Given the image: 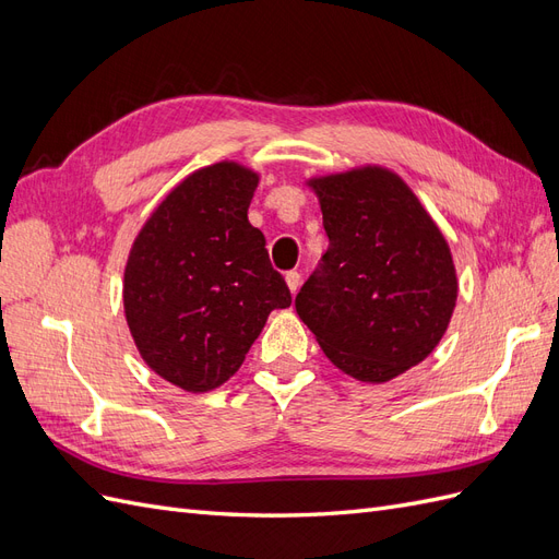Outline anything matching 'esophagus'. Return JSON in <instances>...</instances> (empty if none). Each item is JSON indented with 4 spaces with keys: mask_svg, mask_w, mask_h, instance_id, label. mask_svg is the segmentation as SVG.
Wrapping results in <instances>:
<instances>
[{
    "mask_svg": "<svg viewBox=\"0 0 559 559\" xmlns=\"http://www.w3.org/2000/svg\"><path fill=\"white\" fill-rule=\"evenodd\" d=\"M284 280H286V286H289V292L296 294L298 286H300V273H296V270H289V273L284 275Z\"/></svg>",
    "mask_w": 559,
    "mask_h": 559,
    "instance_id": "esophagus-1",
    "label": "esophagus"
}]
</instances>
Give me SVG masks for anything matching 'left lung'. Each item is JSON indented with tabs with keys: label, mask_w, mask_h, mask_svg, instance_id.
<instances>
[{
	"label": "left lung",
	"mask_w": 559,
	"mask_h": 559,
	"mask_svg": "<svg viewBox=\"0 0 559 559\" xmlns=\"http://www.w3.org/2000/svg\"><path fill=\"white\" fill-rule=\"evenodd\" d=\"M329 249L296 312L333 366L386 382L425 361L456 302L450 247L396 173L380 165L312 177Z\"/></svg>",
	"instance_id": "left-lung-1"
}]
</instances>
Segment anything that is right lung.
<instances>
[{
  "instance_id": "1",
  "label": "right lung",
  "mask_w": 559,
  "mask_h": 559,
  "mask_svg": "<svg viewBox=\"0 0 559 559\" xmlns=\"http://www.w3.org/2000/svg\"><path fill=\"white\" fill-rule=\"evenodd\" d=\"M259 175L222 160L165 195L132 242L126 321L163 380L202 394L238 373L267 314L292 306L265 238L247 218Z\"/></svg>"
}]
</instances>
